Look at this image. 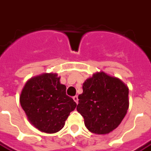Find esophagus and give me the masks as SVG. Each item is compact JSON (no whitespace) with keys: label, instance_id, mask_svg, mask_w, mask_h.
I'll return each instance as SVG.
<instances>
[{"label":"esophagus","instance_id":"1","mask_svg":"<svg viewBox=\"0 0 151 151\" xmlns=\"http://www.w3.org/2000/svg\"><path fill=\"white\" fill-rule=\"evenodd\" d=\"M73 100L76 102V104H78V96H77V95L73 96Z\"/></svg>","mask_w":151,"mask_h":151}]
</instances>
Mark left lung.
<instances>
[{"mask_svg": "<svg viewBox=\"0 0 151 151\" xmlns=\"http://www.w3.org/2000/svg\"><path fill=\"white\" fill-rule=\"evenodd\" d=\"M77 110L91 133L105 135L116 129L129 109V87L120 78L100 71L82 85Z\"/></svg>", "mask_w": 151, "mask_h": 151, "instance_id": "obj_1", "label": "left lung"}]
</instances>
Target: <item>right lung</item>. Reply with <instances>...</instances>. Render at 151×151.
Returning a JSON list of instances; mask_svg holds the SVG:
<instances>
[{"instance_id":"add662e5","label":"right lung","mask_w":151,"mask_h":151,"mask_svg":"<svg viewBox=\"0 0 151 151\" xmlns=\"http://www.w3.org/2000/svg\"><path fill=\"white\" fill-rule=\"evenodd\" d=\"M60 79L56 73H43L29 79L22 90V108L30 123L43 133L59 132L77 106Z\"/></svg>"}]
</instances>
